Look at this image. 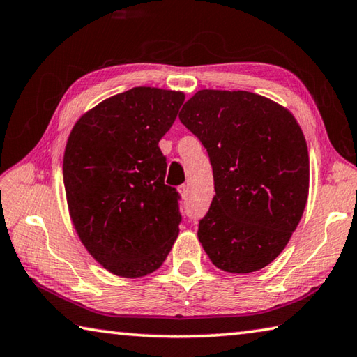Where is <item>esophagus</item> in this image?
Returning <instances> with one entry per match:
<instances>
[{
    "label": "esophagus",
    "mask_w": 357,
    "mask_h": 357,
    "mask_svg": "<svg viewBox=\"0 0 357 357\" xmlns=\"http://www.w3.org/2000/svg\"><path fill=\"white\" fill-rule=\"evenodd\" d=\"M178 192H180V196H182V199H186V197H188V186L182 185L178 188Z\"/></svg>",
    "instance_id": "esophagus-1"
}]
</instances>
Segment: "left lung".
Returning a JSON list of instances; mask_svg holds the SVG:
<instances>
[{
    "label": "left lung",
    "instance_id": "8db88e82",
    "mask_svg": "<svg viewBox=\"0 0 357 357\" xmlns=\"http://www.w3.org/2000/svg\"><path fill=\"white\" fill-rule=\"evenodd\" d=\"M180 121L207 149L215 191L197 238L216 268L259 271L284 251L309 196V152L285 106L248 91L201 89Z\"/></svg>",
    "mask_w": 357,
    "mask_h": 357
}]
</instances>
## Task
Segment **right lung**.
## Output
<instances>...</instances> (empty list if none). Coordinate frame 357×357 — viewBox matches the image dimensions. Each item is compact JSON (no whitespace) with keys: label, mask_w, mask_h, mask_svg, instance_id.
Returning <instances> with one entry per match:
<instances>
[{"label":"right lung","mask_w":357,"mask_h":357,"mask_svg":"<svg viewBox=\"0 0 357 357\" xmlns=\"http://www.w3.org/2000/svg\"><path fill=\"white\" fill-rule=\"evenodd\" d=\"M183 102L182 91L133 87L86 111L68 135V215L87 252L119 278L158 270L178 236V195L165 185L158 142Z\"/></svg>","instance_id":"right-lung-1"}]
</instances>
